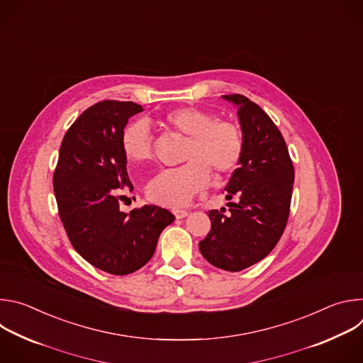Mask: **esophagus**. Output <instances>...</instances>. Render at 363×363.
I'll return each instance as SVG.
<instances>
[{"mask_svg": "<svg viewBox=\"0 0 363 363\" xmlns=\"http://www.w3.org/2000/svg\"><path fill=\"white\" fill-rule=\"evenodd\" d=\"M172 213H174V216H175L178 220H179V218H185V217L188 216V211H186V210H178V208H175Z\"/></svg>", "mask_w": 363, "mask_h": 363, "instance_id": "1", "label": "esophagus"}]
</instances>
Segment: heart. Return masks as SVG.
Here are the masks:
<instances>
[{
    "label": "heart",
    "mask_w": 363,
    "mask_h": 363,
    "mask_svg": "<svg viewBox=\"0 0 363 363\" xmlns=\"http://www.w3.org/2000/svg\"><path fill=\"white\" fill-rule=\"evenodd\" d=\"M161 123L188 138L181 158L185 164L161 171L146 185V196L153 203L185 205L210 182V171H214L216 177H223L238 167L244 142L234 123L194 106L168 111ZM121 143L128 161L145 164L152 160V133L146 122L136 121L128 125Z\"/></svg>",
    "instance_id": "obj_1"
}]
</instances>
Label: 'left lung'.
I'll use <instances>...</instances> for the list:
<instances>
[{"mask_svg":"<svg viewBox=\"0 0 363 363\" xmlns=\"http://www.w3.org/2000/svg\"><path fill=\"white\" fill-rule=\"evenodd\" d=\"M238 108L242 155L225 186L230 210H211V231L199 241L206 262L240 272L258 263L279 242L290 214L294 168L270 116L242 94L223 96Z\"/></svg>","mask_w":363,"mask_h":363,"instance_id":"obj_1","label":"left lung"}]
</instances>
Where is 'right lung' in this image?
Instances as JSON below:
<instances>
[{
    "instance_id": "right-lung-1",
    "label": "right lung",
    "mask_w": 363,
    "mask_h": 363,
    "mask_svg": "<svg viewBox=\"0 0 363 363\" xmlns=\"http://www.w3.org/2000/svg\"><path fill=\"white\" fill-rule=\"evenodd\" d=\"M133 101L103 100L86 109L66 132L53 188L60 220L74 250L96 269L115 276L143 267L164 228L175 217L157 205L129 214L119 210L125 186L133 189L122 150L130 116L142 112Z\"/></svg>"
}]
</instances>
